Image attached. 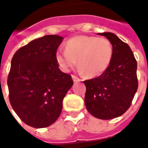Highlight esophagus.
Masks as SVG:
<instances>
[{"instance_id": "1", "label": "esophagus", "mask_w": 148, "mask_h": 148, "mask_svg": "<svg viewBox=\"0 0 148 148\" xmlns=\"http://www.w3.org/2000/svg\"><path fill=\"white\" fill-rule=\"evenodd\" d=\"M72 79L74 81V82H80L81 79L79 77H77V76H75V75H72Z\"/></svg>"}]
</instances>
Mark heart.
Segmentation results:
<instances>
[{"mask_svg": "<svg viewBox=\"0 0 148 148\" xmlns=\"http://www.w3.org/2000/svg\"><path fill=\"white\" fill-rule=\"evenodd\" d=\"M66 51H58L55 59L64 71L76 64L89 77H96L109 68L113 55V47L106 38L76 36L65 43Z\"/></svg>", "mask_w": 148, "mask_h": 148, "instance_id": "obj_1", "label": "heart"}]
</instances>
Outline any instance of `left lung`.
Here are the masks:
<instances>
[{
    "label": "left lung",
    "mask_w": 148,
    "mask_h": 148,
    "mask_svg": "<svg viewBox=\"0 0 148 148\" xmlns=\"http://www.w3.org/2000/svg\"><path fill=\"white\" fill-rule=\"evenodd\" d=\"M106 36L113 47L109 68L99 77L84 81L85 105L93 116L110 120L124 114L130 107L138 89L137 62L130 47L111 32Z\"/></svg>",
    "instance_id": "left-lung-1"
}]
</instances>
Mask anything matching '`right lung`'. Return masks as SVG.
Instances as JSON below:
<instances>
[{"instance_id":"obj_1","label":"right lung","mask_w":148,"mask_h":148,"mask_svg":"<svg viewBox=\"0 0 148 148\" xmlns=\"http://www.w3.org/2000/svg\"><path fill=\"white\" fill-rule=\"evenodd\" d=\"M63 38L48 35L16 52L8 76L9 101L21 120L41 128L55 123L62 101L73 86L70 74L58 68L55 54Z\"/></svg>"}]
</instances>
